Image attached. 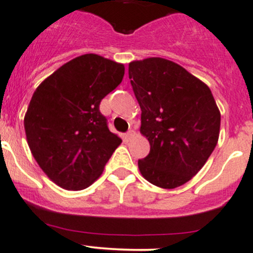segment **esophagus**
<instances>
[{"label":"esophagus","mask_w":253,"mask_h":253,"mask_svg":"<svg viewBox=\"0 0 253 253\" xmlns=\"http://www.w3.org/2000/svg\"><path fill=\"white\" fill-rule=\"evenodd\" d=\"M134 134H136V132H134L133 129H129V131L126 133V137L127 138H131V137H133Z\"/></svg>","instance_id":"esophagus-1"}]
</instances>
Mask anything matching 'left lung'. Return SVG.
<instances>
[{
	"instance_id": "8db88e82",
	"label": "left lung",
	"mask_w": 253,
	"mask_h": 253,
	"mask_svg": "<svg viewBox=\"0 0 253 253\" xmlns=\"http://www.w3.org/2000/svg\"><path fill=\"white\" fill-rule=\"evenodd\" d=\"M128 77L142 111L139 132L151 146L138 161L139 171L153 185L178 188L204 167L217 144L221 115L211 90L157 56L131 61Z\"/></svg>"
}]
</instances>
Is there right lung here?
I'll return each mask as SVG.
<instances>
[{"label":"right lung","instance_id":"right-lung-1","mask_svg":"<svg viewBox=\"0 0 253 253\" xmlns=\"http://www.w3.org/2000/svg\"><path fill=\"white\" fill-rule=\"evenodd\" d=\"M124 75L121 63L84 54L61 65L34 91L24 116L27 142L42 170L60 188L91 185L121 144L99 106Z\"/></svg>","mask_w":253,"mask_h":253}]
</instances>
